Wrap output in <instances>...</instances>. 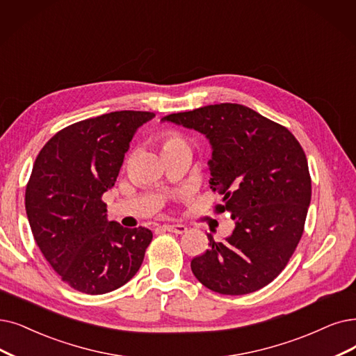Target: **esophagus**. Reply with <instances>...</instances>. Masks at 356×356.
<instances>
[{
    "label": "esophagus",
    "mask_w": 356,
    "mask_h": 356,
    "mask_svg": "<svg viewBox=\"0 0 356 356\" xmlns=\"http://www.w3.org/2000/svg\"><path fill=\"white\" fill-rule=\"evenodd\" d=\"M162 229H165L168 232H174V234H184V232H187V226H184V225H163Z\"/></svg>",
    "instance_id": "esophagus-1"
}]
</instances>
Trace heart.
Returning <instances> with one entry per match:
<instances>
[{"label": "heart", "instance_id": "1", "mask_svg": "<svg viewBox=\"0 0 356 356\" xmlns=\"http://www.w3.org/2000/svg\"><path fill=\"white\" fill-rule=\"evenodd\" d=\"M178 146H188L187 141L184 137H181L179 134L177 133H168L165 136V143H163V150H168V149H174V147H178Z\"/></svg>", "mask_w": 356, "mask_h": 356}]
</instances>
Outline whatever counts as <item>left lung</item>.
<instances>
[{"mask_svg":"<svg viewBox=\"0 0 356 356\" xmlns=\"http://www.w3.org/2000/svg\"><path fill=\"white\" fill-rule=\"evenodd\" d=\"M203 134L210 143V188L223 194L235 229L191 260L198 282L223 295L268 285L288 264L311 202L305 153L293 134L254 109L216 104L161 120Z\"/></svg>","mask_w":356,"mask_h":356,"instance_id":"1","label":"left lung"}]
</instances>
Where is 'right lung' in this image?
Instances as JSON below:
<instances>
[{"label": "right lung", "mask_w": 356, "mask_h": 356, "mask_svg": "<svg viewBox=\"0 0 356 356\" xmlns=\"http://www.w3.org/2000/svg\"><path fill=\"white\" fill-rule=\"evenodd\" d=\"M153 112L117 111L56 133L35 161L26 215L39 250L76 291L102 295L125 285L143 263L153 234L108 220L102 194L115 186L141 125Z\"/></svg>", "instance_id": "obj_1"}]
</instances>
